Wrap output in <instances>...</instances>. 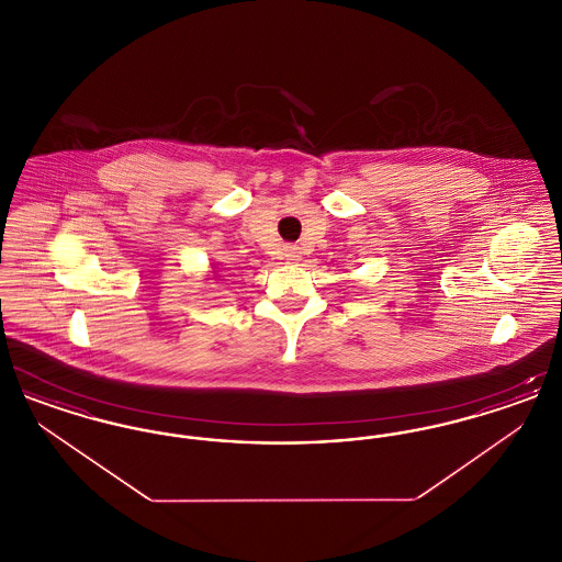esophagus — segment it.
<instances>
[{"label":"esophagus","instance_id":"esophagus-1","mask_svg":"<svg viewBox=\"0 0 562 562\" xmlns=\"http://www.w3.org/2000/svg\"><path fill=\"white\" fill-rule=\"evenodd\" d=\"M284 257H286V261H299L301 259V252H299V248H294V246H289L286 250H284Z\"/></svg>","mask_w":562,"mask_h":562}]
</instances>
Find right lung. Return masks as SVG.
Masks as SVG:
<instances>
[{"label":"right lung","mask_w":562,"mask_h":562,"mask_svg":"<svg viewBox=\"0 0 562 562\" xmlns=\"http://www.w3.org/2000/svg\"><path fill=\"white\" fill-rule=\"evenodd\" d=\"M209 276H213V278H216V273H214V269H213V271H211V273H209Z\"/></svg>","instance_id":"add662e5"}]
</instances>
